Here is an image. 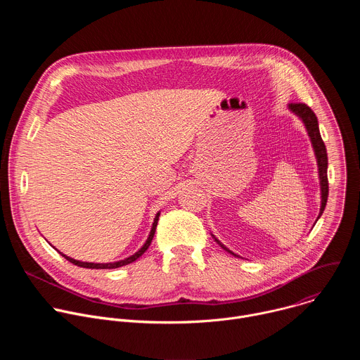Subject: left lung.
I'll return each mask as SVG.
<instances>
[{
  "label": "left lung",
  "mask_w": 360,
  "mask_h": 360,
  "mask_svg": "<svg viewBox=\"0 0 360 360\" xmlns=\"http://www.w3.org/2000/svg\"><path fill=\"white\" fill-rule=\"evenodd\" d=\"M288 110L290 112H293L304 125L307 136L311 139L314 152H315V158H316V164H318V172H319V185H321V210H319V215L318 219L322 217L326 202H328V193H329V185H328V153H326V146L322 141L321 132H319V124H318V118L315 115V112L304 104H289ZM316 219V221H318ZM212 235V233H211ZM212 238L215 239V242L225 249L226 252H229L233 256H239L236 253H233L231 249H228L218 238H215V235H212Z\"/></svg>",
  "instance_id": "8db88e82"
}]
</instances>
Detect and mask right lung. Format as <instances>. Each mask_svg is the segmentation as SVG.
<instances>
[{
	"instance_id": "add662e5",
	"label": "right lung",
	"mask_w": 360,
	"mask_h": 360,
	"mask_svg": "<svg viewBox=\"0 0 360 360\" xmlns=\"http://www.w3.org/2000/svg\"><path fill=\"white\" fill-rule=\"evenodd\" d=\"M160 215H161V212H158V214L155 215V218H153V224H152L150 232H149V235H148V239H146V240H145V243L142 245V248H141L139 250H136L134 255L128 256V258L122 259V261L108 262V264H94V262H82V261H77V259H72V258H70V256L64 255L63 252H60V253L64 256V258H65L67 261H70L71 264H74V265H77V266H81V268H89V269H115V268H121V266H124V265L132 264L134 261H136V259L139 258V256H142V255H143V252L149 248V245H150V242H152V239H153V235H155V229H157V225H158Z\"/></svg>"
}]
</instances>
